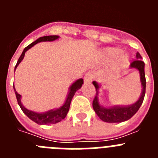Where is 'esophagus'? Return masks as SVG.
I'll return each instance as SVG.
<instances>
[{
    "mask_svg": "<svg viewBox=\"0 0 158 158\" xmlns=\"http://www.w3.org/2000/svg\"><path fill=\"white\" fill-rule=\"evenodd\" d=\"M93 77L94 76H93V74L91 73H86L85 77H84V81H85V83H91L93 80Z\"/></svg>",
    "mask_w": 158,
    "mask_h": 158,
    "instance_id": "obj_1",
    "label": "esophagus"
}]
</instances>
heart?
<instances>
[{
	"label": "heart",
	"instance_id": "b5f03b06",
	"mask_svg": "<svg viewBox=\"0 0 158 158\" xmlns=\"http://www.w3.org/2000/svg\"><path fill=\"white\" fill-rule=\"evenodd\" d=\"M121 53H122V51L120 49L108 47L102 51L101 58L104 62H111L118 56L117 62L120 66H124L129 62V58L127 54H121Z\"/></svg>",
	"mask_w": 158,
	"mask_h": 158
}]
</instances>
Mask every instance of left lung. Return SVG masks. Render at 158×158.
Wrapping results in <instances>:
<instances>
[{
	"label": "left lung",
	"mask_w": 158,
	"mask_h": 158,
	"mask_svg": "<svg viewBox=\"0 0 158 158\" xmlns=\"http://www.w3.org/2000/svg\"><path fill=\"white\" fill-rule=\"evenodd\" d=\"M142 56L139 52L136 54V60L131 64V69H136L140 74V81L142 85V93L140 97L135 103L131 105H114L111 107H104L100 104L98 98L99 89L101 85L93 81V85L96 90V94L93 102V107L99 118L106 123H122L127 121L139 111L142 105L146 94V76H145V63L142 61Z\"/></svg>",
	"instance_id": "8db88e82"
}]
</instances>
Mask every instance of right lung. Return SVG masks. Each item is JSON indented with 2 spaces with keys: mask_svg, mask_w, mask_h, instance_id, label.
<instances>
[{
  "mask_svg": "<svg viewBox=\"0 0 158 158\" xmlns=\"http://www.w3.org/2000/svg\"><path fill=\"white\" fill-rule=\"evenodd\" d=\"M59 36L58 35H48V36H43V37L39 38L37 40H35V42L31 43L30 45L27 46V47H25L24 50L22 52L21 55L17 61V63H16V66H15V70L17 68V66L19 65V64L22 62V60L23 59L25 55V53L26 51H28L29 49L31 48L32 47H34L35 44H37L38 43H40V42H52L54 40H58ZM84 83V81L82 78H80L77 80L76 81H74L70 85L69 89V91L67 93L66 98H65V103L63 104V105L61 106L58 108H54V109L49 110V111H45V112H35V111H31V110L27 109L22 104L21 102V95H19L17 92L16 91V89L13 85L14 91L16 93V100H17L18 104L20 107L21 110L23 111V112L24 113L25 115H27L30 119H31L32 121H34L35 123H36L37 124H40V125H48V124H54L57 123H59L60 121H62V119L65 118L67 113L69 111V107H70V103L71 100H72L73 97L74 96L75 93L77 91L78 89H80L81 88L82 85Z\"/></svg>",
  "mask_w": 158,
  "mask_h": 158,
  "instance_id": "1",
  "label": "right lung"
}]
</instances>
